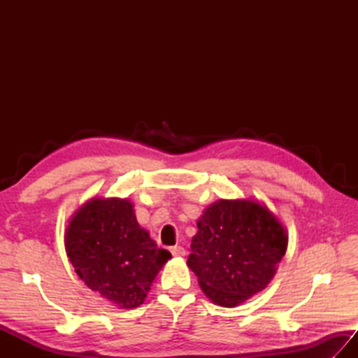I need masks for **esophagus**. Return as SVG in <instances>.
I'll list each match as a JSON object with an SVG mask.
<instances>
[{"mask_svg":"<svg viewBox=\"0 0 358 358\" xmlns=\"http://www.w3.org/2000/svg\"><path fill=\"white\" fill-rule=\"evenodd\" d=\"M171 254L173 257H185L186 250H185V248H181V246H175V248L171 249Z\"/></svg>","mask_w":358,"mask_h":358,"instance_id":"34e87169","label":"esophagus"}]
</instances>
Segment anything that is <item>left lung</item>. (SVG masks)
<instances>
[{
    "label": "left lung",
    "instance_id": "1",
    "mask_svg": "<svg viewBox=\"0 0 358 358\" xmlns=\"http://www.w3.org/2000/svg\"><path fill=\"white\" fill-rule=\"evenodd\" d=\"M187 266L208 299L235 308L263 291L285 257L287 234L277 217L254 200H218L196 222Z\"/></svg>",
    "mask_w": 358,
    "mask_h": 358
}]
</instances>
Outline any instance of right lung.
Returning <instances> with one entry per match:
<instances>
[{
    "instance_id": "obj_1",
    "label": "right lung",
    "mask_w": 358,
    "mask_h": 358,
    "mask_svg": "<svg viewBox=\"0 0 358 358\" xmlns=\"http://www.w3.org/2000/svg\"><path fill=\"white\" fill-rule=\"evenodd\" d=\"M66 252L87 287L120 309L143 305L157 273L172 257L136 222L127 199H92L75 212Z\"/></svg>"
}]
</instances>
